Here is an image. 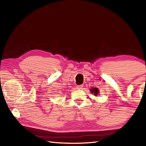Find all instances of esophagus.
Instances as JSON below:
<instances>
[{
	"mask_svg": "<svg viewBox=\"0 0 146 146\" xmlns=\"http://www.w3.org/2000/svg\"><path fill=\"white\" fill-rule=\"evenodd\" d=\"M83 85H78L76 86V88H77V89L78 90H80V89H82V88H83Z\"/></svg>",
	"mask_w": 146,
	"mask_h": 146,
	"instance_id": "1",
	"label": "esophagus"
}]
</instances>
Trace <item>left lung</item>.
<instances>
[{
  "mask_svg": "<svg viewBox=\"0 0 146 146\" xmlns=\"http://www.w3.org/2000/svg\"><path fill=\"white\" fill-rule=\"evenodd\" d=\"M90 92L94 94L95 96H97L99 94V90L97 88H92L90 89Z\"/></svg>",
  "mask_w": 146,
  "mask_h": 146,
  "instance_id": "left-lung-1",
  "label": "left lung"
}]
</instances>
